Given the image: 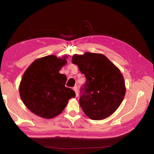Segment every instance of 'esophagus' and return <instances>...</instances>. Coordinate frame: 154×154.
Returning a JSON list of instances; mask_svg holds the SVG:
<instances>
[{
  "label": "esophagus",
  "instance_id": "obj_1",
  "mask_svg": "<svg viewBox=\"0 0 154 154\" xmlns=\"http://www.w3.org/2000/svg\"><path fill=\"white\" fill-rule=\"evenodd\" d=\"M73 90H74V91L75 92V93H76V96L78 97V88H77V87H76H76H73Z\"/></svg>",
  "mask_w": 154,
  "mask_h": 154
}]
</instances>
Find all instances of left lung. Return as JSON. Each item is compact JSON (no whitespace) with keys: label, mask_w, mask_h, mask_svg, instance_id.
Wrapping results in <instances>:
<instances>
[{"label":"left lung","mask_w":154,"mask_h":154,"mask_svg":"<svg viewBox=\"0 0 154 154\" xmlns=\"http://www.w3.org/2000/svg\"><path fill=\"white\" fill-rule=\"evenodd\" d=\"M72 62L86 78L80 98L86 116L93 120H101L112 114L122 103L126 93L120 70L99 53L74 54Z\"/></svg>","instance_id":"1"}]
</instances>
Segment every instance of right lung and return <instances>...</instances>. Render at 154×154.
Wrapping results in <instances>:
<instances>
[{
    "instance_id": "add662e5",
    "label": "right lung",
    "mask_w": 154,
    "mask_h": 154,
    "mask_svg": "<svg viewBox=\"0 0 154 154\" xmlns=\"http://www.w3.org/2000/svg\"><path fill=\"white\" fill-rule=\"evenodd\" d=\"M67 55H48L35 60L23 74L19 93L23 103L32 113L51 119L62 112L75 92L66 87L67 77L59 73L67 63Z\"/></svg>"
}]
</instances>
